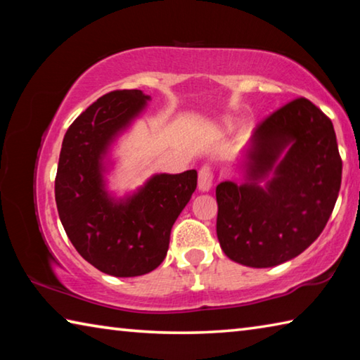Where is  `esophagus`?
<instances>
[{"label": "esophagus", "instance_id": "obj_1", "mask_svg": "<svg viewBox=\"0 0 360 360\" xmlns=\"http://www.w3.org/2000/svg\"><path fill=\"white\" fill-rule=\"evenodd\" d=\"M212 179H214V173H212L211 167L205 165L200 168V172H198V188L200 191L202 192L210 191L212 186Z\"/></svg>", "mask_w": 360, "mask_h": 360}]
</instances>
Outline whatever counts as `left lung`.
I'll return each instance as SVG.
<instances>
[{"mask_svg": "<svg viewBox=\"0 0 360 360\" xmlns=\"http://www.w3.org/2000/svg\"><path fill=\"white\" fill-rule=\"evenodd\" d=\"M341 167L333 124L318 106L300 96L271 112L248 152L249 182L216 187V231L225 255L266 268L302 254L332 214ZM270 172L274 178L260 188Z\"/></svg>", "mask_w": 360, "mask_h": 360, "instance_id": "1", "label": "left lung"}]
</instances>
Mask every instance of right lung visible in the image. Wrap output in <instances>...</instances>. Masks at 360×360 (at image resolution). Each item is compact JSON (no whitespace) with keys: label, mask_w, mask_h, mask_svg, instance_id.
I'll return each mask as SVG.
<instances>
[{"label":"right lung","mask_w":360,"mask_h":360,"mask_svg":"<svg viewBox=\"0 0 360 360\" xmlns=\"http://www.w3.org/2000/svg\"><path fill=\"white\" fill-rule=\"evenodd\" d=\"M149 100L141 90H114L70 125L60 150L56 202L72 246L106 275H146L165 259L176 219L197 188V172L157 174L125 202L103 191L101 157L117 131Z\"/></svg>","instance_id":"right-lung-1"}]
</instances>
